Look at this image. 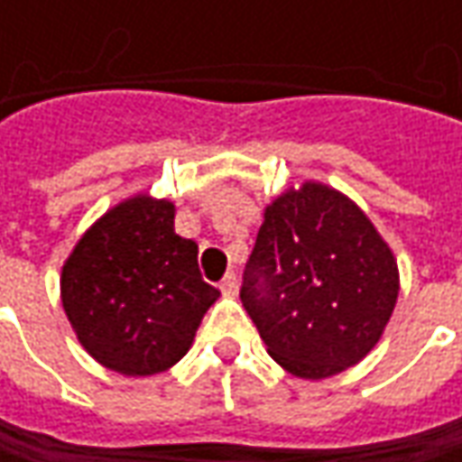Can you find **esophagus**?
Returning <instances> with one entry per match:
<instances>
[{
    "instance_id": "obj_1",
    "label": "esophagus",
    "mask_w": 462,
    "mask_h": 462,
    "mask_svg": "<svg viewBox=\"0 0 462 462\" xmlns=\"http://www.w3.org/2000/svg\"><path fill=\"white\" fill-rule=\"evenodd\" d=\"M219 289H222V294L227 296H235L237 294V276L235 273H225V279H222V283H219Z\"/></svg>"
}]
</instances>
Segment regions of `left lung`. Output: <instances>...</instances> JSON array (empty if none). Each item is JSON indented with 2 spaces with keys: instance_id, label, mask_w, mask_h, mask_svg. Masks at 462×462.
Returning <instances> with one entry per match:
<instances>
[{
  "instance_id": "left-lung-1",
  "label": "left lung",
  "mask_w": 462,
  "mask_h": 462,
  "mask_svg": "<svg viewBox=\"0 0 462 462\" xmlns=\"http://www.w3.org/2000/svg\"><path fill=\"white\" fill-rule=\"evenodd\" d=\"M396 296V258L356 201L307 181L265 207L240 299L281 368L319 381L360 363Z\"/></svg>"
}]
</instances>
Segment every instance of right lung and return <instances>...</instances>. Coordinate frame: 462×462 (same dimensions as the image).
Here are the masks:
<instances>
[{"label": "right lung", "mask_w": 462, "mask_h": 462, "mask_svg": "<svg viewBox=\"0 0 462 462\" xmlns=\"http://www.w3.org/2000/svg\"><path fill=\"white\" fill-rule=\"evenodd\" d=\"M176 207L137 194L99 217L60 273V299L79 342L122 375L163 374L189 353L217 301L194 240L173 230Z\"/></svg>", "instance_id": "right-lung-1"}]
</instances>
